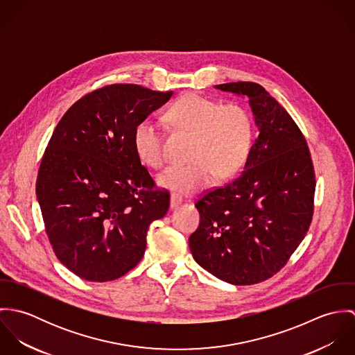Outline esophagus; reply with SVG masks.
<instances>
[{
	"label": "esophagus",
	"mask_w": 355,
	"mask_h": 355,
	"mask_svg": "<svg viewBox=\"0 0 355 355\" xmlns=\"http://www.w3.org/2000/svg\"><path fill=\"white\" fill-rule=\"evenodd\" d=\"M182 203V198H179L176 194L171 196V209H176Z\"/></svg>",
	"instance_id": "34e87169"
}]
</instances>
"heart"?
<instances>
[{
	"label": "heart",
	"instance_id": "obj_1",
	"mask_svg": "<svg viewBox=\"0 0 355 355\" xmlns=\"http://www.w3.org/2000/svg\"><path fill=\"white\" fill-rule=\"evenodd\" d=\"M179 131L193 135L189 165L171 166L158 176V184L178 196H190L206 187L213 178L236 175L250 157L254 144V120L250 110L238 102L221 103L198 93H186L165 113ZM138 157L153 168L165 162L162 135L150 119L134 128Z\"/></svg>",
	"mask_w": 355,
	"mask_h": 355
}]
</instances>
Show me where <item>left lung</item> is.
Here are the masks:
<instances>
[{
    "label": "left lung",
    "instance_id": "1",
    "mask_svg": "<svg viewBox=\"0 0 355 355\" xmlns=\"http://www.w3.org/2000/svg\"><path fill=\"white\" fill-rule=\"evenodd\" d=\"M216 89L249 97L259 134L242 175L196 202L201 223L190 250L220 280L250 286L277 273L304 241L314 210V166L302 131L261 85Z\"/></svg>",
    "mask_w": 355,
    "mask_h": 355
}]
</instances>
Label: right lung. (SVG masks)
Returning <instances> with one entry per match:
<instances>
[{"instance_id":"obj_1","label":"right lung","mask_w":355,"mask_h":355,"mask_svg":"<svg viewBox=\"0 0 355 355\" xmlns=\"http://www.w3.org/2000/svg\"><path fill=\"white\" fill-rule=\"evenodd\" d=\"M172 92L116 83L75 102L44 153L37 198L58 261L89 282L135 268L154 220L169 209L134 148V128Z\"/></svg>"}]
</instances>
